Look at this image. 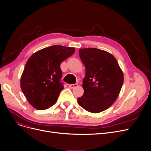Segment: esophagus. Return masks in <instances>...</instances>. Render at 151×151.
Masks as SVG:
<instances>
[{
  "mask_svg": "<svg viewBox=\"0 0 151 151\" xmlns=\"http://www.w3.org/2000/svg\"><path fill=\"white\" fill-rule=\"evenodd\" d=\"M78 86V84H71L69 85V87L70 88H76Z\"/></svg>",
  "mask_w": 151,
  "mask_h": 151,
  "instance_id": "34e87169",
  "label": "esophagus"
}]
</instances>
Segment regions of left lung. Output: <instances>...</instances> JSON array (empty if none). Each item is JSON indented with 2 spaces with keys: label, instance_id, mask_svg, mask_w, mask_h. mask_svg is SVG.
I'll return each mask as SVG.
<instances>
[{
  "label": "left lung",
  "instance_id": "left-lung-1",
  "mask_svg": "<svg viewBox=\"0 0 151 151\" xmlns=\"http://www.w3.org/2000/svg\"><path fill=\"white\" fill-rule=\"evenodd\" d=\"M79 55L86 68L83 81L84 94L78 102L84 110L99 113L114 103L123 83V75L116 58L96 48L80 49Z\"/></svg>",
  "mask_w": 151,
  "mask_h": 151
}]
</instances>
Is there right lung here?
I'll list each match as a JSON object with an SVG mask.
<instances>
[{
	"instance_id": "right-lung-1",
	"label": "right lung",
	"mask_w": 151,
	"mask_h": 151,
	"mask_svg": "<svg viewBox=\"0 0 151 151\" xmlns=\"http://www.w3.org/2000/svg\"><path fill=\"white\" fill-rule=\"evenodd\" d=\"M74 47L55 45L32 54L26 63L20 85L31 106L44 110L54 105L63 89L60 64L73 54Z\"/></svg>"
}]
</instances>
